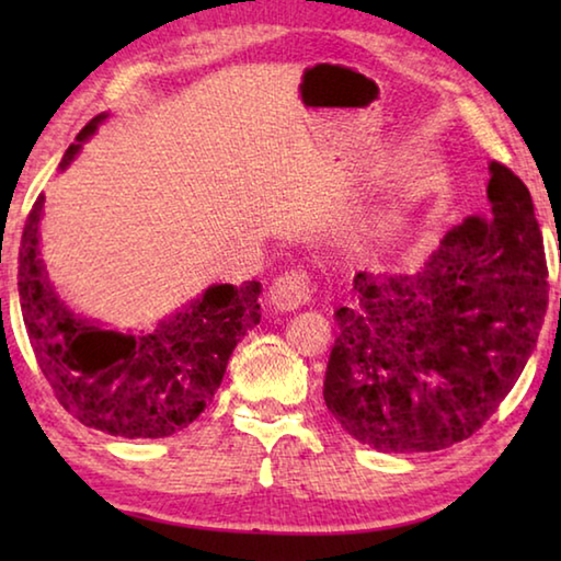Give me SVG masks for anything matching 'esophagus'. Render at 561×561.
<instances>
[{
	"label": "esophagus",
	"instance_id": "obj_1",
	"mask_svg": "<svg viewBox=\"0 0 561 561\" xmlns=\"http://www.w3.org/2000/svg\"><path fill=\"white\" fill-rule=\"evenodd\" d=\"M311 294H314V284H311L309 272L291 270V272L279 274V277L274 279L270 299L274 304V309L294 311L304 307V304H309Z\"/></svg>",
	"mask_w": 561,
	"mask_h": 561
}]
</instances>
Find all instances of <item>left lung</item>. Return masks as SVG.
Wrapping results in <instances>:
<instances>
[{"label":"left lung","instance_id":"left-lung-1","mask_svg":"<svg viewBox=\"0 0 561 561\" xmlns=\"http://www.w3.org/2000/svg\"><path fill=\"white\" fill-rule=\"evenodd\" d=\"M488 201L417 272H358L354 304L334 311L324 401L368 448L431 453L470 438L537 346L549 287L535 205L497 160Z\"/></svg>","mask_w":561,"mask_h":561}]
</instances>
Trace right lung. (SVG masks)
Here are the masks:
<instances>
[{
	"label": "right lung",
	"mask_w": 561,
	"mask_h": 561,
	"mask_svg": "<svg viewBox=\"0 0 561 561\" xmlns=\"http://www.w3.org/2000/svg\"><path fill=\"white\" fill-rule=\"evenodd\" d=\"M99 113L64 153L66 168L96 133ZM44 195L19 247V304L36 364L56 401L83 425L121 438H168L201 415L222 383L227 360L260 324V282L215 284L150 331L121 334L66 307L39 257Z\"/></svg>",
	"instance_id": "right-lung-1"
}]
</instances>
